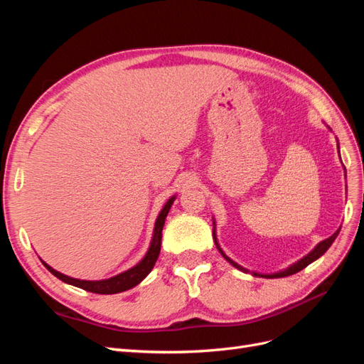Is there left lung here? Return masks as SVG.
Returning <instances> with one entry per match:
<instances>
[{"label": "left lung", "mask_w": 364, "mask_h": 364, "mask_svg": "<svg viewBox=\"0 0 364 364\" xmlns=\"http://www.w3.org/2000/svg\"><path fill=\"white\" fill-rule=\"evenodd\" d=\"M337 147H338V142H337ZM338 232H340V229H337L336 232H334L331 237H329V238L321 241V243H318L310 253H306V255H305L304 258H301L299 261L293 262L291 266H289L287 269L279 270V272H277V273H270V274H264V273H258V272H252V274H253V277H258V278H284V277H290V274H294V273H297L299 270L305 269V267L308 266V264H311V262L316 261L317 258H321V257L323 255V253L329 249V246H331V245L334 243V240L337 238ZM213 238H214V243H215L218 252L222 253V257H223L229 264H232V266H234L235 269H238V270H241V272H245V273L249 272V270L245 269L243 266H240V264H237L235 261L230 259V258L226 255V253L223 252V249L220 247L218 240H217V234H215V220H214V218H213Z\"/></svg>", "instance_id": "8db88e82"}]
</instances>
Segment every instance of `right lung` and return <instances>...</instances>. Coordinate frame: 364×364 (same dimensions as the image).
<instances>
[{"label": "right lung", "instance_id": "obj_1", "mask_svg": "<svg viewBox=\"0 0 364 364\" xmlns=\"http://www.w3.org/2000/svg\"><path fill=\"white\" fill-rule=\"evenodd\" d=\"M176 199V196L170 197L167 200V203L164 205V208L161 209V213L156 218L155 222V229H153V237L150 241V246L149 250L138 264H135L134 267H130L126 272H121L112 278H107V279H100V281H86V279H77V278H71L67 277V274H63L58 270H54L51 266L46 261H42L43 266H46L54 277L59 278L60 281L67 282L70 285H74V287H79L83 289L86 291H91V293H97V294H115V293H121V291H126L134 289L135 285H138L142 279H144L147 274L151 272V269L155 267V262L159 257V252H161V238H162V228L165 223V217H167L170 208L173 205Z\"/></svg>", "mask_w": 364, "mask_h": 364}]
</instances>
